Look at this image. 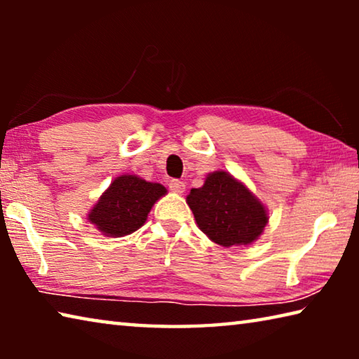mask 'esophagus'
Instances as JSON below:
<instances>
[{
    "label": "esophagus",
    "mask_w": 359,
    "mask_h": 359,
    "mask_svg": "<svg viewBox=\"0 0 359 359\" xmlns=\"http://www.w3.org/2000/svg\"><path fill=\"white\" fill-rule=\"evenodd\" d=\"M169 190H172L174 193H184L185 191V184L179 179H172L169 180Z\"/></svg>",
    "instance_id": "1"
}]
</instances>
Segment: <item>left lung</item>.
I'll return each mask as SVG.
<instances>
[{
	"label": "left lung",
	"mask_w": 359,
	"mask_h": 359,
	"mask_svg": "<svg viewBox=\"0 0 359 359\" xmlns=\"http://www.w3.org/2000/svg\"><path fill=\"white\" fill-rule=\"evenodd\" d=\"M187 203L199 229L223 247L250 244L267 223L264 205L223 171L209 174L201 188L190 191Z\"/></svg>",
	"instance_id": "8db88e82"
}]
</instances>
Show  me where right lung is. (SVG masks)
Returning <instances> with one entry per match:
<instances>
[{"instance_id": "obj_1", "label": "right lung", "mask_w": 359, "mask_h": 359, "mask_svg": "<svg viewBox=\"0 0 359 359\" xmlns=\"http://www.w3.org/2000/svg\"><path fill=\"white\" fill-rule=\"evenodd\" d=\"M163 194L166 188L160 184L145 182L137 175H121L102 193L88 220L106 236L121 238L142 226L151 205Z\"/></svg>"}]
</instances>
